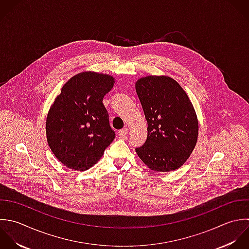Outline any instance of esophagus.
I'll use <instances>...</instances> for the list:
<instances>
[{
  "label": "esophagus",
  "mask_w": 249,
  "mask_h": 249,
  "mask_svg": "<svg viewBox=\"0 0 249 249\" xmlns=\"http://www.w3.org/2000/svg\"><path fill=\"white\" fill-rule=\"evenodd\" d=\"M128 134H129V129H128V128H124V129H122V130L119 131V136H120L121 138H123V139H124Z\"/></svg>",
  "instance_id": "obj_1"
}]
</instances>
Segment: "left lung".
Listing matches in <instances>:
<instances>
[{"mask_svg":"<svg viewBox=\"0 0 249 249\" xmlns=\"http://www.w3.org/2000/svg\"><path fill=\"white\" fill-rule=\"evenodd\" d=\"M147 121V139L136 151L155 172L180 168L192 153L199 132L195 109L182 87L172 77L149 75L136 82Z\"/></svg>","mask_w":249,"mask_h":249,"instance_id":"8db88e82","label":"left lung"}]
</instances>
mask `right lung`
Here are the masks:
<instances>
[{"instance_id":"obj_1","label":"right lung","mask_w":249,"mask_h":249,"mask_svg":"<svg viewBox=\"0 0 249 249\" xmlns=\"http://www.w3.org/2000/svg\"><path fill=\"white\" fill-rule=\"evenodd\" d=\"M114 85L111 75L83 71L62 87L46 118V138L55 157L66 167L85 171L94 166L112 142L103 99Z\"/></svg>"}]
</instances>
